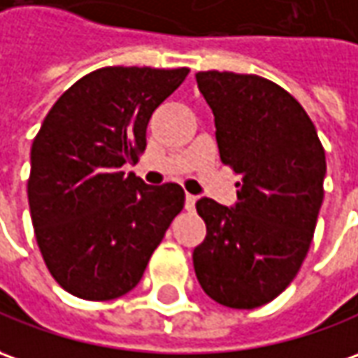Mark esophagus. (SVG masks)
I'll return each mask as SVG.
<instances>
[{
    "label": "esophagus",
    "mask_w": 358,
    "mask_h": 358,
    "mask_svg": "<svg viewBox=\"0 0 358 358\" xmlns=\"http://www.w3.org/2000/svg\"><path fill=\"white\" fill-rule=\"evenodd\" d=\"M196 196H192V194H186V203H184V208L188 211H194V208H196Z\"/></svg>",
    "instance_id": "1"
}]
</instances>
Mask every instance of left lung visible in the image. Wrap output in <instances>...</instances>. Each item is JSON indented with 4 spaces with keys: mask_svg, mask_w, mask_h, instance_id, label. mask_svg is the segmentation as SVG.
Returning <instances> with one entry per match:
<instances>
[{
    "mask_svg": "<svg viewBox=\"0 0 358 358\" xmlns=\"http://www.w3.org/2000/svg\"><path fill=\"white\" fill-rule=\"evenodd\" d=\"M196 82L215 117L221 162L241 182L235 208L198 199L208 235L194 268L211 300L255 310L288 288L310 250L325 150L306 109L272 80L206 70Z\"/></svg>",
    "mask_w": 358,
    "mask_h": 358,
    "instance_id": "left-lung-1",
    "label": "left lung"
}]
</instances>
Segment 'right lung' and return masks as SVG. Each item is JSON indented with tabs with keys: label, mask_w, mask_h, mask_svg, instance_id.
Wrapping results in <instances>:
<instances>
[{
	"label": "right lung",
	"mask_w": 358,
	"mask_h": 358,
	"mask_svg": "<svg viewBox=\"0 0 358 358\" xmlns=\"http://www.w3.org/2000/svg\"><path fill=\"white\" fill-rule=\"evenodd\" d=\"M188 72L99 68L46 113L31 147L27 196L46 268L72 296L106 301L133 290L184 208L182 186H147L121 166L137 164L152 111Z\"/></svg>",
	"instance_id": "right-lung-1"
}]
</instances>
